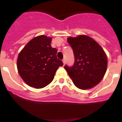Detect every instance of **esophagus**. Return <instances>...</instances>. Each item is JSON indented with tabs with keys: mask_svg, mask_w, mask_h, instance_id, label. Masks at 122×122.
Here are the masks:
<instances>
[{
	"mask_svg": "<svg viewBox=\"0 0 122 122\" xmlns=\"http://www.w3.org/2000/svg\"><path fill=\"white\" fill-rule=\"evenodd\" d=\"M62 62H63L64 65H65V64H66V60H65V59H63V60H62Z\"/></svg>",
	"mask_w": 122,
	"mask_h": 122,
	"instance_id": "obj_1",
	"label": "esophagus"
}]
</instances>
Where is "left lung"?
I'll use <instances>...</instances> for the list:
<instances>
[{
  "instance_id": "8db88e82",
  "label": "left lung",
  "mask_w": 122,
  "mask_h": 122,
  "mask_svg": "<svg viewBox=\"0 0 122 122\" xmlns=\"http://www.w3.org/2000/svg\"><path fill=\"white\" fill-rule=\"evenodd\" d=\"M67 42L73 48L75 63L72 67L65 66V69L78 88H92L106 74L107 58L105 51L94 39L84 35L69 37Z\"/></svg>"
}]
</instances>
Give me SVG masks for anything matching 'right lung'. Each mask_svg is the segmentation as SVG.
<instances>
[{
  "instance_id": "add662e5",
  "label": "right lung",
  "mask_w": 122,
  "mask_h": 122,
  "mask_svg": "<svg viewBox=\"0 0 122 122\" xmlns=\"http://www.w3.org/2000/svg\"><path fill=\"white\" fill-rule=\"evenodd\" d=\"M52 38L40 35L31 40L19 53L17 69L22 80L34 88L51 83L58 68L63 66L56 57L57 49L51 46Z\"/></svg>"
}]
</instances>
